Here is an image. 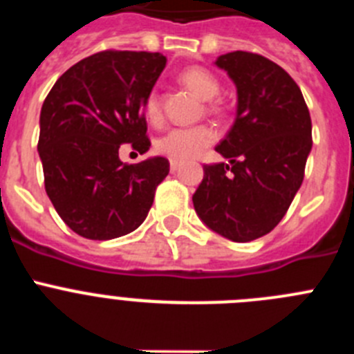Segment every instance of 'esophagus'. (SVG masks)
Masks as SVG:
<instances>
[{"instance_id":"obj_1","label":"esophagus","mask_w":354,"mask_h":354,"mask_svg":"<svg viewBox=\"0 0 354 354\" xmlns=\"http://www.w3.org/2000/svg\"><path fill=\"white\" fill-rule=\"evenodd\" d=\"M179 167H180V162L179 161H174V159H171V161H170V170L171 171H177V170H179Z\"/></svg>"}]
</instances>
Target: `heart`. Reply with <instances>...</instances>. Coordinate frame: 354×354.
<instances>
[{"instance_id":"heart-1","label":"heart","mask_w":354,"mask_h":354,"mask_svg":"<svg viewBox=\"0 0 354 354\" xmlns=\"http://www.w3.org/2000/svg\"><path fill=\"white\" fill-rule=\"evenodd\" d=\"M180 81L195 92L200 99L207 101L209 109H218L220 104L214 97L221 92L220 80L204 67H189L180 72ZM143 113L150 122H161L162 109L158 92H150L143 101ZM218 138V131L211 124H198L192 127H175L156 142V150L174 161H189L198 158Z\"/></svg>"}]
</instances>
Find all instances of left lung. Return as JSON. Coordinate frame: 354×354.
<instances>
[{
  "label": "left lung",
  "mask_w": 354,
  "mask_h": 354,
  "mask_svg": "<svg viewBox=\"0 0 354 354\" xmlns=\"http://www.w3.org/2000/svg\"><path fill=\"white\" fill-rule=\"evenodd\" d=\"M216 65L237 86L236 122L216 147L230 165H204L193 205L214 232L248 243L280 223L301 186L312 120L296 81L270 58L234 51Z\"/></svg>",
  "instance_id": "obj_1"
}]
</instances>
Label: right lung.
Wrapping results in <instances>:
<instances>
[{
    "mask_svg": "<svg viewBox=\"0 0 354 354\" xmlns=\"http://www.w3.org/2000/svg\"><path fill=\"white\" fill-rule=\"evenodd\" d=\"M165 67L161 53L106 49L65 71L44 101V186L81 237L106 241L136 230L170 171L167 158L133 165L118 158L124 143L149 150L143 101Z\"/></svg>",
    "mask_w": 354,
    "mask_h": 354,
    "instance_id": "obj_1",
    "label": "right lung"
}]
</instances>
